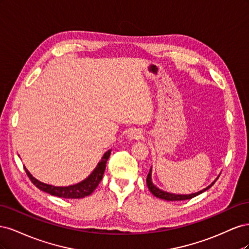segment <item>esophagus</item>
I'll use <instances>...</instances> for the list:
<instances>
[{
	"instance_id": "esophagus-1",
	"label": "esophagus",
	"mask_w": 249,
	"mask_h": 249,
	"mask_svg": "<svg viewBox=\"0 0 249 249\" xmlns=\"http://www.w3.org/2000/svg\"><path fill=\"white\" fill-rule=\"evenodd\" d=\"M142 136V133L141 131L137 130V129H132L129 134H127V137H129L130 140H137L140 139Z\"/></svg>"
}]
</instances>
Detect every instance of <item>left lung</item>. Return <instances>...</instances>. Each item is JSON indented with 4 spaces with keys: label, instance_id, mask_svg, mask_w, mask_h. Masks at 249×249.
Masks as SVG:
<instances>
[{
    "label": "left lung",
    "instance_id": "obj_1",
    "mask_svg": "<svg viewBox=\"0 0 249 249\" xmlns=\"http://www.w3.org/2000/svg\"><path fill=\"white\" fill-rule=\"evenodd\" d=\"M218 178H219V177H218ZM217 178H216V179H217ZM216 179H215L214 182H213L212 184H211L210 186H208L207 188H205V189H202V190H200V191H198V192H196V193L185 194V195H183V194H173V193H169V192H166V191H163V190L159 189V188H157V187L153 184V182H152V168H150V170H149V172H148V175H147V178H146V185H147V187H148L149 191L152 192L156 197H159V198L165 199V200L173 201V200L191 199V198H193V197H195V196H197L198 194H200V193H202V192H205L206 190L209 189V188L212 187V186L215 184Z\"/></svg>",
    "mask_w": 249,
    "mask_h": 249
}]
</instances>
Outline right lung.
<instances>
[{
  "mask_svg": "<svg viewBox=\"0 0 249 249\" xmlns=\"http://www.w3.org/2000/svg\"><path fill=\"white\" fill-rule=\"evenodd\" d=\"M110 154H111V149H109L108 152L104 154L102 160L99 162L95 169L91 172V175H90L87 178L82 180L81 183L71 185V186H67V187H56V186H52V185L39 182L38 179H36L31 173L28 171L26 167L24 168L27 176L29 177L30 179H31V182L41 191L47 192L51 195H54V196L63 197V198H71V199L82 198L91 194L96 189V187L99 186L100 182L103 178L105 169H106V164L110 157Z\"/></svg>",
  "mask_w": 249,
  "mask_h": 249,
  "instance_id": "1",
  "label": "right lung"
}]
</instances>
